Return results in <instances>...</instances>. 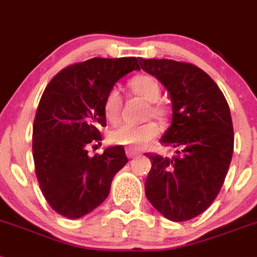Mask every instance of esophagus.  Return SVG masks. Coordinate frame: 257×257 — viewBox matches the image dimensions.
Masks as SVG:
<instances>
[{"label": "esophagus", "instance_id": "1", "mask_svg": "<svg viewBox=\"0 0 257 257\" xmlns=\"http://www.w3.org/2000/svg\"><path fill=\"white\" fill-rule=\"evenodd\" d=\"M137 155H140L139 152H135L132 149H126V157H128V158H135Z\"/></svg>", "mask_w": 257, "mask_h": 257}]
</instances>
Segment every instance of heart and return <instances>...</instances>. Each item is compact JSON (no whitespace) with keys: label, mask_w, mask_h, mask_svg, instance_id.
I'll return each mask as SVG.
<instances>
[{"label":"heart","mask_w":257,"mask_h":257,"mask_svg":"<svg viewBox=\"0 0 257 257\" xmlns=\"http://www.w3.org/2000/svg\"><path fill=\"white\" fill-rule=\"evenodd\" d=\"M129 87L136 95L141 96L149 103L157 102L161 96V87L157 79L150 75H136L129 81ZM121 95L117 88H111L103 102V113L107 121L117 122L121 113ZM150 113L162 116L163 111L158 105H150ZM161 128L154 121H145L142 124H121L109 132L108 139L111 144L124 146L128 149L140 150L144 149L159 136Z\"/></svg>","instance_id":"obj_1"}]
</instances>
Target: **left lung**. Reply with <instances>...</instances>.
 I'll list each match as a JSON object with an SVG mask.
<instances>
[{"label":"left lung","mask_w":257,"mask_h":257,"mask_svg":"<svg viewBox=\"0 0 257 257\" xmlns=\"http://www.w3.org/2000/svg\"><path fill=\"white\" fill-rule=\"evenodd\" d=\"M140 65L170 94L172 120L161 142L178 154L146 153L152 162L146 197L167 219L188 221L212 205L225 182L234 150L230 108L217 83L197 66L167 59H140Z\"/></svg>","instance_id":"obj_1"}]
</instances>
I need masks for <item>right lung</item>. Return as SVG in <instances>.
I'll return each instance as SVG.
<instances>
[{
	"label": "right lung",
	"mask_w": 257,
	"mask_h": 257,
	"mask_svg": "<svg viewBox=\"0 0 257 257\" xmlns=\"http://www.w3.org/2000/svg\"><path fill=\"white\" fill-rule=\"evenodd\" d=\"M133 70H140L136 57H94L61 70L43 92L32 131L36 178L51 208L66 218L98 208L128 162L121 146L94 157L87 148L102 141L105 95Z\"/></svg>",
	"instance_id": "add662e5"
}]
</instances>
